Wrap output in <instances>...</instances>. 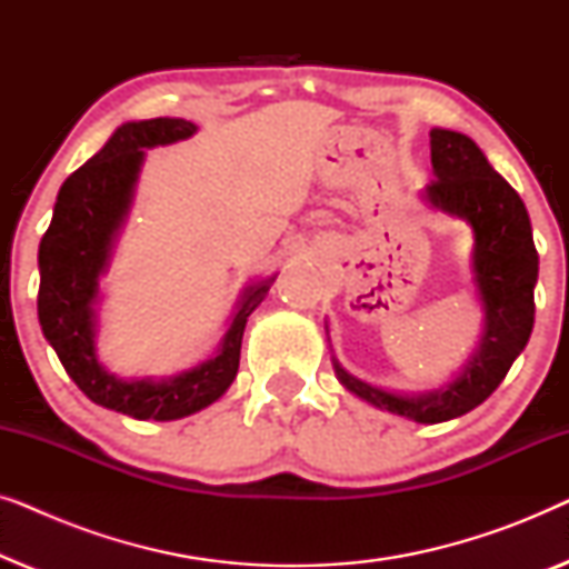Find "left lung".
<instances>
[{
    "label": "left lung",
    "instance_id": "8db88e82",
    "mask_svg": "<svg viewBox=\"0 0 569 569\" xmlns=\"http://www.w3.org/2000/svg\"><path fill=\"white\" fill-rule=\"evenodd\" d=\"M430 154L438 178L427 183V201L442 212L463 217L477 238L473 274L487 313L479 352L453 383L417 399L378 391L333 360L337 378L349 391L422 425L461 417L495 393L531 337L533 287L539 277V253L523 199L489 166L477 142L458 131L432 129Z\"/></svg>",
    "mask_w": 569,
    "mask_h": 569
}]
</instances>
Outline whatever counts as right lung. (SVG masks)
<instances>
[{
	"label": "right lung",
	"mask_w": 569,
	"mask_h": 569,
	"mask_svg": "<svg viewBox=\"0 0 569 569\" xmlns=\"http://www.w3.org/2000/svg\"><path fill=\"white\" fill-rule=\"evenodd\" d=\"M197 127L183 119L131 121L116 129L103 150L77 168L59 189L49 230L38 248V321L43 337L59 355L69 378L100 407L121 411L134 419L189 417L209 407L228 391L240 365V341L246 321L269 292V282L246 292L220 355L173 380H137L127 383L100 368L96 357V313L98 277L106 269L111 240L127 214L134 189L142 150L170 144L191 137Z\"/></svg>",
	"instance_id": "obj_1"
}]
</instances>
